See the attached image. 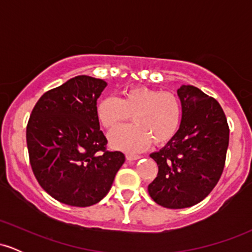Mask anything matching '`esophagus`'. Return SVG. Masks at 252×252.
Listing matches in <instances>:
<instances>
[{
	"mask_svg": "<svg viewBox=\"0 0 252 252\" xmlns=\"http://www.w3.org/2000/svg\"><path fill=\"white\" fill-rule=\"evenodd\" d=\"M126 160H128V161H135V160H140V158H141V156L140 155H126Z\"/></svg>",
	"mask_w": 252,
	"mask_h": 252,
	"instance_id": "esophagus-1",
	"label": "esophagus"
}]
</instances>
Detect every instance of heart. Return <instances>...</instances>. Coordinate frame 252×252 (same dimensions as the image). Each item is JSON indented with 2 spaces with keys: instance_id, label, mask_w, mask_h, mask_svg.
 Segmentation results:
<instances>
[{
  "instance_id": "1",
  "label": "heart",
  "mask_w": 252,
  "mask_h": 252,
  "mask_svg": "<svg viewBox=\"0 0 252 252\" xmlns=\"http://www.w3.org/2000/svg\"><path fill=\"white\" fill-rule=\"evenodd\" d=\"M182 103L173 92L130 86L120 97H103L96 104V116L105 129H114L131 116L134 126H122L109 135L112 149L138 153L150 143L162 146L178 134L182 122Z\"/></svg>"
}]
</instances>
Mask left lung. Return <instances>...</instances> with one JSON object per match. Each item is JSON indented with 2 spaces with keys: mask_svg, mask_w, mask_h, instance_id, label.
Listing matches in <instances>:
<instances>
[{
  "mask_svg": "<svg viewBox=\"0 0 252 252\" xmlns=\"http://www.w3.org/2000/svg\"><path fill=\"white\" fill-rule=\"evenodd\" d=\"M176 94L184 110L181 126L163 148L150 154L158 173L148 192L161 206L186 209L206 198L220 179L230 130L215 98L192 85H181Z\"/></svg>",
  "mask_w": 252,
  "mask_h": 252,
  "instance_id": "left-lung-1",
  "label": "left lung"
}]
</instances>
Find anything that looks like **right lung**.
Wrapping results in <instances>:
<instances>
[{"label":"right lung","mask_w":252,"mask_h":252,"mask_svg":"<svg viewBox=\"0 0 252 252\" xmlns=\"http://www.w3.org/2000/svg\"><path fill=\"white\" fill-rule=\"evenodd\" d=\"M103 79L77 76L43 94L27 124L32 169L40 186L70 206L97 204L109 193L126 161L108 143L96 116Z\"/></svg>","instance_id":"add662e5"}]
</instances>
